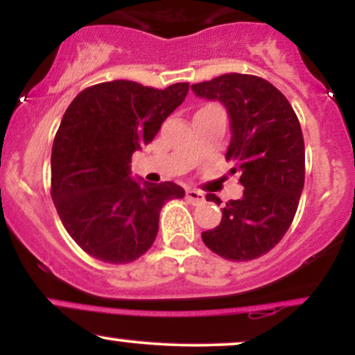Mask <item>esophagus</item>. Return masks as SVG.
<instances>
[{"label":"esophagus","instance_id":"esophagus-1","mask_svg":"<svg viewBox=\"0 0 355 355\" xmlns=\"http://www.w3.org/2000/svg\"><path fill=\"white\" fill-rule=\"evenodd\" d=\"M187 198H189L190 203H193V205H197V203H202L203 200H205V195H203L200 190L189 189V190H187Z\"/></svg>","mask_w":355,"mask_h":355}]
</instances>
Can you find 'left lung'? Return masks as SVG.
<instances>
[{
  "mask_svg": "<svg viewBox=\"0 0 355 355\" xmlns=\"http://www.w3.org/2000/svg\"><path fill=\"white\" fill-rule=\"evenodd\" d=\"M191 89L229 112L232 138L225 158L243 185L242 198L227 202L220 225L202 232V240L227 260L259 259L282 240L299 207L305 180L299 118L282 93L260 76L227 73ZM207 200L222 203L214 193H207Z\"/></svg>",
  "mask_w": 355,
  "mask_h": 355,
  "instance_id": "8db88e82",
  "label": "left lung"
}]
</instances>
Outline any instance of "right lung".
Returning a JSON list of instances; mask_svg holds the SVG:
<instances>
[{"label":"right lung","instance_id":"right-lung-1","mask_svg":"<svg viewBox=\"0 0 355 355\" xmlns=\"http://www.w3.org/2000/svg\"><path fill=\"white\" fill-rule=\"evenodd\" d=\"M187 93L189 83L157 89L115 80L85 88L67 108L53 141L51 198L88 255L133 262L153 245L162 207L185 197L173 182L133 180L130 164Z\"/></svg>","mask_w":355,"mask_h":355}]
</instances>
